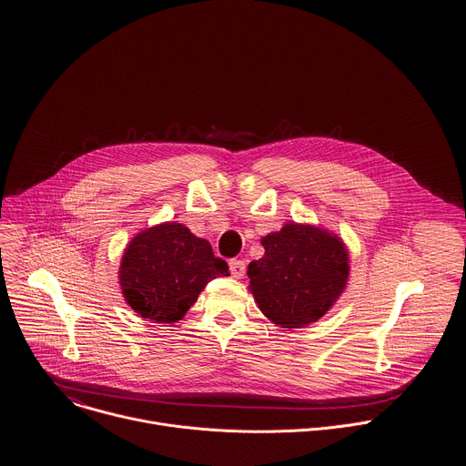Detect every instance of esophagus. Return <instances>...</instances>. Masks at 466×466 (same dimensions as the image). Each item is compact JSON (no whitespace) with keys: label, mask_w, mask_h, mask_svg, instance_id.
I'll return each mask as SVG.
<instances>
[{"label":"esophagus","mask_w":466,"mask_h":466,"mask_svg":"<svg viewBox=\"0 0 466 466\" xmlns=\"http://www.w3.org/2000/svg\"><path fill=\"white\" fill-rule=\"evenodd\" d=\"M228 268H230V274L234 278L245 276V261L243 259H230L228 261Z\"/></svg>","instance_id":"obj_1"}]
</instances>
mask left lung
<instances>
[{"instance_id": "left-lung-1", "label": "left lung", "mask_w": 466, "mask_h": 466, "mask_svg": "<svg viewBox=\"0 0 466 466\" xmlns=\"http://www.w3.org/2000/svg\"><path fill=\"white\" fill-rule=\"evenodd\" d=\"M263 258L250 261V290L263 315L281 328L322 319L342 294L348 274L344 243L322 228L289 223L261 238Z\"/></svg>"}]
</instances>
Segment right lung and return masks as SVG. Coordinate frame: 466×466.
<instances>
[{
    "instance_id": "obj_1",
    "label": "right lung",
    "mask_w": 466,
    "mask_h": 466,
    "mask_svg": "<svg viewBox=\"0 0 466 466\" xmlns=\"http://www.w3.org/2000/svg\"><path fill=\"white\" fill-rule=\"evenodd\" d=\"M228 276L207 239L181 223H165L135 236L120 263L126 301L142 319L172 324L185 317L208 281Z\"/></svg>"
}]
</instances>
